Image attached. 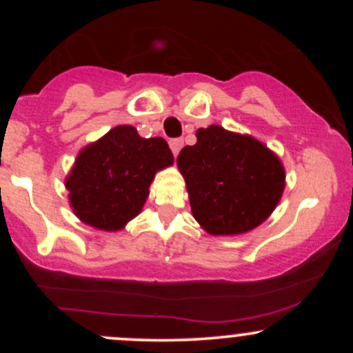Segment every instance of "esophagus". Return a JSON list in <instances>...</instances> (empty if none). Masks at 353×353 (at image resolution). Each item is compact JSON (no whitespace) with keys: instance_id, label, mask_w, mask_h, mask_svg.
<instances>
[{"instance_id":"obj_1","label":"esophagus","mask_w":353,"mask_h":353,"mask_svg":"<svg viewBox=\"0 0 353 353\" xmlns=\"http://www.w3.org/2000/svg\"><path fill=\"white\" fill-rule=\"evenodd\" d=\"M182 144H184V141H182V139H171V141H169V145H171V151L174 154V157L179 154V151L182 149Z\"/></svg>"}]
</instances>
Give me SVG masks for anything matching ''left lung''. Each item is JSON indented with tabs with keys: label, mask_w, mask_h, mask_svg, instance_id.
<instances>
[{
	"label": "left lung",
	"mask_w": 353,
	"mask_h": 353,
	"mask_svg": "<svg viewBox=\"0 0 353 353\" xmlns=\"http://www.w3.org/2000/svg\"><path fill=\"white\" fill-rule=\"evenodd\" d=\"M196 137L177 156V168L201 228L210 236H239L267 221L285 189L277 154L217 124L197 129Z\"/></svg>",
	"instance_id": "8db88e82"
}]
</instances>
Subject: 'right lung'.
Instances as JSON below:
<instances>
[{
    "label": "right lung",
    "mask_w": 353,
    "mask_h": 353,
    "mask_svg": "<svg viewBox=\"0 0 353 353\" xmlns=\"http://www.w3.org/2000/svg\"><path fill=\"white\" fill-rule=\"evenodd\" d=\"M174 164L163 137H141L134 125H116L81 149L64 185L83 224L116 232L141 212L149 185L159 171Z\"/></svg>",
    "instance_id": "obj_1"
}]
</instances>
